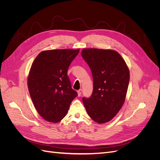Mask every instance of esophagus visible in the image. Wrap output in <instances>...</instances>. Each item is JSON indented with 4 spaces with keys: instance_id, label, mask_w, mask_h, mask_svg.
<instances>
[{
    "instance_id": "obj_1",
    "label": "esophagus",
    "mask_w": 160,
    "mask_h": 160,
    "mask_svg": "<svg viewBox=\"0 0 160 160\" xmlns=\"http://www.w3.org/2000/svg\"><path fill=\"white\" fill-rule=\"evenodd\" d=\"M82 90L80 89V90H78V96L80 97V96H81V94H82Z\"/></svg>"
}]
</instances>
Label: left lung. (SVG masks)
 I'll return each instance as SVG.
<instances>
[{
  "label": "left lung",
  "instance_id": "8db88e82",
  "mask_svg": "<svg viewBox=\"0 0 160 160\" xmlns=\"http://www.w3.org/2000/svg\"><path fill=\"white\" fill-rule=\"evenodd\" d=\"M81 55L92 70L93 82L91 97L82 99L84 105L94 121L108 122L125 103L130 80L128 67L113 49H84Z\"/></svg>",
  "mask_w": 160,
  "mask_h": 160
}]
</instances>
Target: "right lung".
<instances>
[{
	"instance_id": "add662e5",
	"label": "right lung",
	"mask_w": 160,
	"mask_h": 160,
	"mask_svg": "<svg viewBox=\"0 0 160 160\" xmlns=\"http://www.w3.org/2000/svg\"><path fill=\"white\" fill-rule=\"evenodd\" d=\"M79 51L66 49L41 51L32 64L28 76L29 93L35 109L47 121H61L78 96L71 88L67 70Z\"/></svg>"
}]
</instances>
